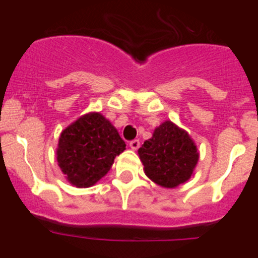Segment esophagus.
<instances>
[{
    "mask_svg": "<svg viewBox=\"0 0 258 258\" xmlns=\"http://www.w3.org/2000/svg\"><path fill=\"white\" fill-rule=\"evenodd\" d=\"M130 147H131V150L136 151L137 148L140 147V141H139V140H134V141L130 142Z\"/></svg>",
    "mask_w": 258,
    "mask_h": 258,
    "instance_id": "obj_1",
    "label": "esophagus"
}]
</instances>
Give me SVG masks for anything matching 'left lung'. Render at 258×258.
Instances as JSON below:
<instances>
[{
	"mask_svg": "<svg viewBox=\"0 0 258 258\" xmlns=\"http://www.w3.org/2000/svg\"><path fill=\"white\" fill-rule=\"evenodd\" d=\"M139 157L151 181L173 188L194 176L200 152L188 132L168 119L156 127L152 137L139 148Z\"/></svg>",
	"mask_w": 258,
	"mask_h": 258,
	"instance_id": "8db88e82",
	"label": "left lung"
}]
</instances>
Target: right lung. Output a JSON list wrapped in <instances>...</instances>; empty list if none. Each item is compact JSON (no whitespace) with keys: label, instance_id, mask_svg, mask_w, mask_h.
<instances>
[{"label":"right lung","instance_id":"right-lung-1","mask_svg":"<svg viewBox=\"0 0 258 258\" xmlns=\"http://www.w3.org/2000/svg\"><path fill=\"white\" fill-rule=\"evenodd\" d=\"M126 144L100 112H88L61 132L56 156L67 181L77 188L97 183L112 167Z\"/></svg>","mask_w":258,"mask_h":258}]
</instances>
